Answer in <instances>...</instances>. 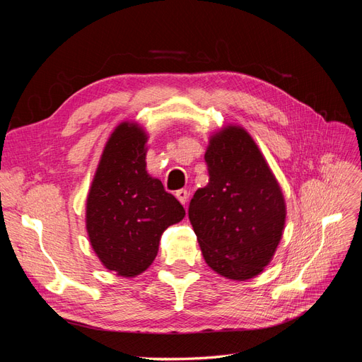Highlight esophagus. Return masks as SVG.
Returning <instances> with one entry per match:
<instances>
[{
    "mask_svg": "<svg viewBox=\"0 0 362 362\" xmlns=\"http://www.w3.org/2000/svg\"><path fill=\"white\" fill-rule=\"evenodd\" d=\"M175 196H177V199H178L182 205L187 204V198H189V193H187V190L181 189V190H178L177 193H175Z\"/></svg>",
    "mask_w": 362,
    "mask_h": 362,
    "instance_id": "34e87169",
    "label": "esophagus"
}]
</instances>
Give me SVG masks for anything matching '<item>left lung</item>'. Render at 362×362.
<instances>
[{
	"mask_svg": "<svg viewBox=\"0 0 362 362\" xmlns=\"http://www.w3.org/2000/svg\"><path fill=\"white\" fill-rule=\"evenodd\" d=\"M205 163L210 180L189 206L204 259L228 279L254 278L281 242L287 214L282 190L254 139L238 125L210 137Z\"/></svg>",
	"mask_w": 362,
	"mask_h": 362,
	"instance_id": "1",
	"label": "left lung"
}]
</instances>
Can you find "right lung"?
Listing matches in <instances>:
<instances>
[{
	"instance_id": "right-lung-1",
	"label": "right lung",
	"mask_w": 362,
	"mask_h": 362,
	"mask_svg": "<svg viewBox=\"0 0 362 362\" xmlns=\"http://www.w3.org/2000/svg\"><path fill=\"white\" fill-rule=\"evenodd\" d=\"M148 134L136 122L108 137L86 204V229L103 266L134 278L156 259L164 229L185 211L146 170Z\"/></svg>"
}]
</instances>
